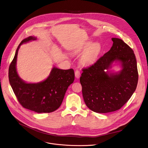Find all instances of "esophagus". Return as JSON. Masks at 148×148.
<instances>
[{
    "label": "esophagus",
    "instance_id": "obj_1",
    "mask_svg": "<svg viewBox=\"0 0 148 148\" xmlns=\"http://www.w3.org/2000/svg\"><path fill=\"white\" fill-rule=\"evenodd\" d=\"M80 75H81L80 71H79L78 70H76L75 71V77H76L77 79H78V78H79Z\"/></svg>",
    "mask_w": 148,
    "mask_h": 148
}]
</instances>
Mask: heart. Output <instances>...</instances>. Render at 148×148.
Segmentation results:
<instances>
[{
  "mask_svg": "<svg viewBox=\"0 0 148 148\" xmlns=\"http://www.w3.org/2000/svg\"><path fill=\"white\" fill-rule=\"evenodd\" d=\"M102 47L99 42H87L82 48V51H86L80 58L82 65H89L97 61L101 51Z\"/></svg>",
  "mask_w": 148,
  "mask_h": 148,
  "instance_id": "b5f03b06",
  "label": "heart"
}]
</instances>
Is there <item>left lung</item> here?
Instances as JSON below:
<instances>
[{
	"mask_svg": "<svg viewBox=\"0 0 148 148\" xmlns=\"http://www.w3.org/2000/svg\"><path fill=\"white\" fill-rule=\"evenodd\" d=\"M113 45L92 65L82 70L80 77L85 104L91 111L108 113L120 109L137 87L138 74L133 50L121 39L112 38ZM115 62L122 70H108Z\"/></svg>",
	"mask_w": 148,
	"mask_h": 148,
	"instance_id": "obj_1",
	"label": "left lung"
}]
</instances>
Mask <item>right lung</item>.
Segmentation results:
<instances>
[{
    "label": "right lung",
    "mask_w": 148,
    "mask_h": 148,
    "mask_svg": "<svg viewBox=\"0 0 148 148\" xmlns=\"http://www.w3.org/2000/svg\"><path fill=\"white\" fill-rule=\"evenodd\" d=\"M36 39L29 36L18 46L9 67V81L18 102L24 108L37 113H50L57 110L62 104L68 87L74 81V71L72 69L62 70L53 67L48 77L43 81L31 83L21 79L16 70L18 51L23 44Z\"/></svg>",
    "instance_id": "right-lung-1"
}]
</instances>
